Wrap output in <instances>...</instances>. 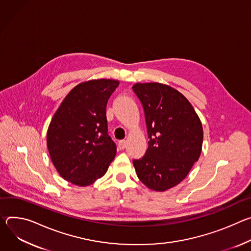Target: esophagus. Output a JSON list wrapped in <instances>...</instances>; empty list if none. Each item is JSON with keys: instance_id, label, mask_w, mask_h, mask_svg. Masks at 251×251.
I'll return each mask as SVG.
<instances>
[{"instance_id": "esophagus-1", "label": "esophagus", "mask_w": 251, "mask_h": 251, "mask_svg": "<svg viewBox=\"0 0 251 251\" xmlns=\"http://www.w3.org/2000/svg\"><path fill=\"white\" fill-rule=\"evenodd\" d=\"M118 147L120 150H124L126 147V141H120L118 144Z\"/></svg>"}]
</instances>
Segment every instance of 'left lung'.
I'll list each match as a JSON object with an SVG mask.
<instances>
[{"label": "left lung", "instance_id": "1", "mask_svg": "<svg viewBox=\"0 0 251 251\" xmlns=\"http://www.w3.org/2000/svg\"><path fill=\"white\" fill-rule=\"evenodd\" d=\"M132 90L143 103L150 137L146 154L132 163L137 177L154 191L181 182L202 149L201 122L188 100L159 82H137Z\"/></svg>", "mask_w": 251, "mask_h": 251}]
</instances>
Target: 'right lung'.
<instances>
[{"label": "right lung", "instance_id": "1", "mask_svg": "<svg viewBox=\"0 0 251 251\" xmlns=\"http://www.w3.org/2000/svg\"><path fill=\"white\" fill-rule=\"evenodd\" d=\"M120 81L99 78L75 86L55 111L47 131L52 164L69 182L88 186L106 173L117 153L107 133L106 103Z\"/></svg>", "mask_w": 251, "mask_h": 251}]
</instances>
